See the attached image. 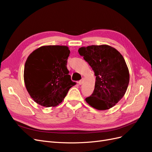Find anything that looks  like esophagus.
Wrapping results in <instances>:
<instances>
[{
  "mask_svg": "<svg viewBox=\"0 0 152 152\" xmlns=\"http://www.w3.org/2000/svg\"><path fill=\"white\" fill-rule=\"evenodd\" d=\"M78 83H79V85L82 84V83H83V79H81L80 80H79V82H78Z\"/></svg>",
  "mask_w": 152,
  "mask_h": 152,
  "instance_id": "1",
  "label": "esophagus"
}]
</instances>
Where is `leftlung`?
<instances>
[{
	"instance_id": "1",
	"label": "left lung",
	"mask_w": 152,
	"mask_h": 152,
	"mask_svg": "<svg viewBox=\"0 0 152 152\" xmlns=\"http://www.w3.org/2000/svg\"><path fill=\"white\" fill-rule=\"evenodd\" d=\"M79 53L93 69L96 76L94 90L86 102L99 110L110 109L125 94L129 73L122 55L108 45L82 47Z\"/></svg>"
}]
</instances>
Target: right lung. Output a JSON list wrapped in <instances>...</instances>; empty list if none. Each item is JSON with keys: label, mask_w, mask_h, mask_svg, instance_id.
<instances>
[{"label": "right lung", "mask_w": 152, "mask_h": 152, "mask_svg": "<svg viewBox=\"0 0 152 152\" xmlns=\"http://www.w3.org/2000/svg\"><path fill=\"white\" fill-rule=\"evenodd\" d=\"M70 51L67 46L45 45L32 52L24 69V81L31 98L45 107H56L76 82L66 67Z\"/></svg>", "instance_id": "right-lung-1"}]
</instances>
